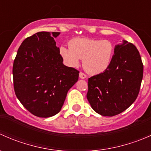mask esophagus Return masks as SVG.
Masks as SVG:
<instances>
[{"instance_id":"obj_1","label":"esophagus","mask_w":151,"mask_h":151,"mask_svg":"<svg viewBox=\"0 0 151 151\" xmlns=\"http://www.w3.org/2000/svg\"><path fill=\"white\" fill-rule=\"evenodd\" d=\"M86 77H87L86 74H84V73H83V72H80V78L85 79V78H86Z\"/></svg>"}]
</instances>
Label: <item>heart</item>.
Masks as SVG:
<instances>
[{
	"mask_svg": "<svg viewBox=\"0 0 151 151\" xmlns=\"http://www.w3.org/2000/svg\"><path fill=\"white\" fill-rule=\"evenodd\" d=\"M68 46H61L59 53L67 66L77 67L83 59V68L91 74H99L106 71L112 63L115 53L114 44L109 40L75 38Z\"/></svg>",
	"mask_w": 151,
	"mask_h": 151,
	"instance_id": "b5f03b06",
	"label": "heart"
}]
</instances>
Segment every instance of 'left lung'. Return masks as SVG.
<instances>
[{
  "label": "left lung",
  "instance_id": "1",
  "mask_svg": "<svg viewBox=\"0 0 151 151\" xmlns=\"http://www.w3.org/2000/svg\"><path fill=\"white\" fill-rule=\"evenodd\" d=\"M143 64L137 47L127 41L115 47L109 68L88 79L87 99L95 112L114 116L131 106L139 94Z\"/></svg>",
  "mask_w": 151,
  "mask_h": 151
}]
</instances>
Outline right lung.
Instances as JSON below:
<instances>
[{"mask_svg":"<svg viewBox=\"0 0 151 151\" xmlns=\"http://www.w3.org/2000/svg\"><path fill=\"white\" fill-rule=\"evenodd\" d=\"M60 33L38 32L26 38L13 64L17 97L30 113L49 118L58 113L79 71L65 66L54 38Z\"/></svg>","mask_w":151,"mask_h":151,"instance_id":"1","label":"right lung"}]
</instances>
